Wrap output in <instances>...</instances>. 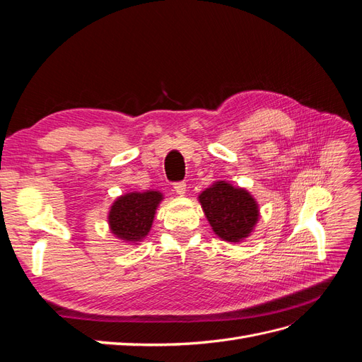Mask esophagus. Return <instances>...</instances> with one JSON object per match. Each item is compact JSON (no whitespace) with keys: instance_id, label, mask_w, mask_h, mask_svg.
Returning <instances> with one entry per match:
<instances>
[{"instance_id":"34e87169","label":"esophagus","mask_w":362,"mask_h":362,"mask_svg":"<svg viewBox=\"0 0 362 362\" xmlns=\"http://www.w3.org/2000/svg\"><path fill=\"white\" fill-rule=\"evenodd\" d=\"M173 190H175V193H177V194L184 196V194H185V192H187V184H185L184 181H181V182H175V184H173Z\"/></svg>"}]
</instances>
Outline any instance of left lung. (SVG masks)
Here are the masks:
<instances>
[{"mask_svg": "<svg viewBox=\"0 0 362 362\" xmlns=\"http://www.w3.org/2000/svg\"><path fill=\"white\" fill-rule=\"evenodd\" d=\"M199 202L213 231L226 242H242L258 222V204L252 194L225 181L204 190Z\"/></svg>", "mask_w": 362, "mask_h": 362, "instance_id": "1", "label": "left lung"}]
</instances>
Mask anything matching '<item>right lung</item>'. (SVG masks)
<instances>
[{
    "instance_id": "obj_1",
    "label": "right lung",
    "mask_w": 362,
    "mask_h": 362,
    "mask_svg": "<svg viewBox=\"0 0 362 362\" xmlns=\"http://www.w3.org/2000/svg\"><path fill=\"white\" fill-rule=\"evenodd\" d=\"M163 199L160 192L127 193L115 201L108 213L110 231L120 240L137 243L145 238L154 221L156 210Z\"/></svg>"
}]
</instances>
